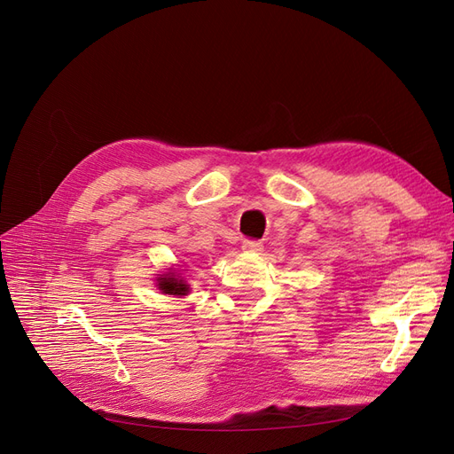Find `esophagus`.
<instances>
[{
    "mask_svg": "<svg viewBox=\"0 0 454 454\" xmlns=\"http://www.w3.org/2000/svg\"><path fill=\"white\" fill-rule=\"evenodd\" d=\"M242 250L244 252H254V254H257V252H261L263 250V244H261L259 240H244L242 242Z\"/></svg>",
    "mask_w": 454,
    "mask_h": 454,
    "instance_id": "esophagus-1",
    "label": "esophagus"
}]
</instances>
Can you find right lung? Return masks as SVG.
I'll return each mask as SVG.
<instances>
[{"mask_svg": "<svg viewBox=\"0 0 454 454\" xmlns=\"http://www.w3.org/2000/svg\"><path fill=\"white\" fill-rule=\"evenodd\" d=\"M157 286L162 294H168V295H187L189 294V284L174 274L172 270L168 274H159L157 278Z\"/></svg>", "mask_w": 454, "mask_h": 454, "instance_id": "1", "label": "right lung"}]
</instances>
